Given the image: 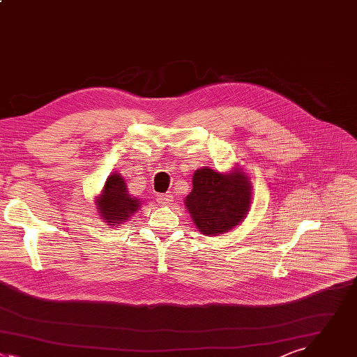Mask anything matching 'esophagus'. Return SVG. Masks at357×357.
<instances>
[{"label": "esophagus", "instance_id": "esophagus-1", "mask_svg": "<svg viewBox=\"0 0 357 357\" xmlns=\"http://www.w3.org/2000/svg\"><path fill=\"white\" fill-rule=\"evenodd\" d=\"M172 201H173L172 194H159L158 195V204L159 205H170Z\"/></svg>", "mask_w": 357, "mask_h": 357}]
</instances>
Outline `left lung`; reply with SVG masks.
Masks as SVG:
<instances>
[{"instance_id": "obj_1", "label": "left lung", "mask_w": 357, "mask_h": 357, "mask_svg": "<svg viewBox=\"0 0 357 357\" xmlns=\"http://www.w3.org/2000/svg\"><path fill=\"white\" fill-rule=\"evenodd\" d=\"M250 181L242 172L221 174L204 167L192 176L185 206L199 232L220 235L236 227L249 211Z\"/></svg>"}]
</instances>
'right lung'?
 I'll use <instances>...</instances> for the list:
<instances>
[{"label": "right lung", "mask_w": 357, "mask_h": 357, "mask_svg": "<svg viewBox=\"0 0 357 357\" xmlns=\"http://www.w3.org/2000/svg\"><path fill=\"white\" fill-rule=\"evenodd\" d=\"M139 204V199L128 194L125 180L116 173L107 178L102 195L97 198V211L108 222L107 225H115L126 222L137 211Z\"/></svg>", "instance_id": "1"}]
</instances>
